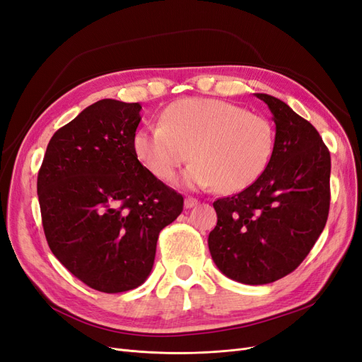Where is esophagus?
Returning <instances> with one entry per match:
<instances>
[{"label":"esophagus","mask_w":362,"mask_h":362,"mask_svg":"<svg viewBox=\"0 0 362 362\" xmlns=\"http://www.w3.org/2000/svg\"><path fill=\"white\" fill-rule=\"evenodd\" d=\"M194 205H198V199L192 198V196H187V198L184 199V206L185 208H193Z\"/></svg>","instance_id":"34e87169"}]
</instances>
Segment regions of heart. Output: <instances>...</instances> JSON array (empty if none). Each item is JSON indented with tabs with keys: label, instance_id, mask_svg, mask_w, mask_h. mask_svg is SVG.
<instances>
[{
	"label": "heart",
	"instance_id": "obj_1",
	"mask_svg": "<svg viewBox=\"0 0 362 362\" xmlns=\"http://www.w3.org/2000/svg\"><path fill=\"white\" fill-rule=\"evenodd\" d=\"M133 149L141 166L160 181H172L190 157L182 184L235 193L254 184L269 166L275 129L264 116L235 104L184 98L163 112L160 125L137 131Z\"/></svg>",
	"mask_w": 362,
	"mask_h": 362
}]
</instances>
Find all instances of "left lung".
I'll use <instances>...</instances> for the list:
<instances>
[{"mask_svg": "<svg viewBox=\"0 0 362 362\" xmlns=\"http://www.w3.org/2000/svg\"><path fill=\"white\" fill-rule=\"evenodd\" d=\"M276 125L269 166L247 189L213 206L208 247L225 276L262 286L287 276L310 254L329 214L331 156L308 120L278 98L255 93Z\"/></svg>", "mask_w": 362, "mask_h": 362, "instance_id": "left-lung-1", "label": "left lung"}]
</instances>
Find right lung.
I'll return each mask as SVG.
<instances>
[{
	"label": "right lung",
	"instance_id": "1",
	"mask_svg": "<svg viewBox=\"0 0 362 362\" xmlns=\"http://www.w3.org/2000/svg\"><path fill=\"white\" fill-rule=\"evenodd\" d=\"M141 105L101 100L57 129L37 175L48 246L75 278L103 293L141 286L158 234L184 199L137 160Z\"/></svg>",
	"mask_w": 362,
	"mask_h": 362
}]
</instances>
